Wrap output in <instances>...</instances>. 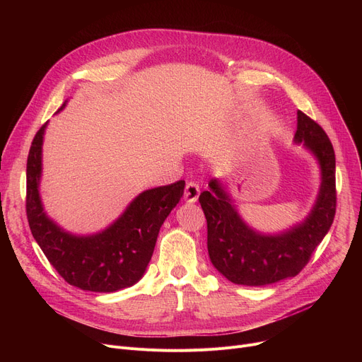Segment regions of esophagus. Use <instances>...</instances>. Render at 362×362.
I'll use <instances>...</instances> for the list:
<instances>
[{
    "label": "esophagus",
    "mask_w": 362,
    "mask_h": 362,
    "mask_svg": "<svg viewBox=\"0 0 362 362\" xmlns=\"http://www.w3.org/2000/svg\"><path fill=\"white\" fill-rule=\"evenodd\" d=\"M199 194H201L199 185L195 183V182H187V183H186V187H185L183 199H185L187 204H194V202L198 201Z\"/></svg>",
    "instance_id": "obj_1"
}]
</instances>
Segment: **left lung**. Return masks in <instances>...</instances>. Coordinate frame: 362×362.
Instances as JSON below:
<instances>
[{
	"mask_svg": "<svg viewBox=\"0 0 362 362\" xmlns=\"http://www.w3.org/2000/svg\"><path fill=\"white\" fill-rule=\"evenodd\" d=\"M293 144L315 158L320 187L310 213L280 232L254 229L240 216L235 199L217 177L199 195L206 218L208 255L214 269L242 286H267L295 277L325 239L336 213V158L326 132L298 111Z\"/></svg>",
	"mask_w": 362,
	"mask_h": 362,
	"instance_id": "left-lung-1",
	"label": "left lung"
}]
</instances>
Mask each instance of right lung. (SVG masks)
I'll return each instance as SVG.
<instances>
[{"label":"right lung","mask_w":362,"mask_h":362,"mask_svg":"<svg viewBox=\"0 0 362 362\" xmlns=\"http://www.w3.org/2000/svg\"><path fill=\"white\" fill-rule=\"evenodd\" d=\"M67 101L57 112L66 108ZM45 123L28 157L26 213L30 232L59 274L82 291L112 293L138 283L148 267L160 229L183 197L185 182L141 192L105 229L71 233L52 220L41 198Z\"/></svg>","instance_id":"1"}]
</instances>
